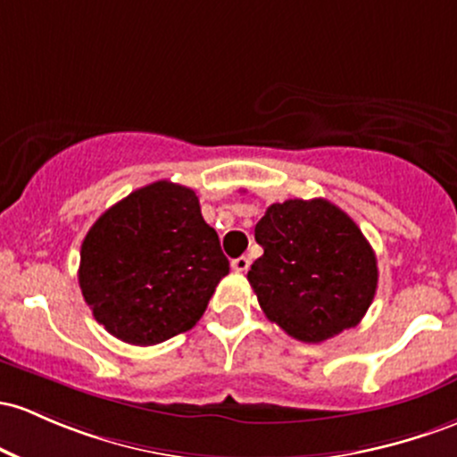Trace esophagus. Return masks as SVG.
Instances as JSON below:
<instances>
[{"label": "esophagus", "mask_w": 457, "mask_h": 457, "mask_svg": "<svg viewBox=\"0 0 457 457\" xmlns=\"http://www.w3.org/2000/svg\"><path fill=\"white\" fill-rule=\"evenodd\" d=\"M249 258L247 255H240V258H237V260H232V269L237 270V273H245V270L249 269Z\"/></svg>", "instance_id": "esophagus-1"}]
</instances>
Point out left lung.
<instances>
[{"mask_svg":"<svg viewBox=\"0 0 457 457\" xmlns=\"http://www.w3.org/2000/svg\"><path fill=\"white\" fill-rule=\"evenodd\" d=\"M264 253L247 273L269 320L302 343L355 328L378 290V258L347 212L328 199L269 205L255 225Z\"/></svg>","mask_w":457,"mask_h":457,"instance_id":"left-lung-1","label":"left lung"}]
</instances>
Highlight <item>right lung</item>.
I'll use <instances>...</instances> for the list:
<instances>
[{"mask_svg": "<svg viewBox=\"0 0 457 457\" xmlns=\"http://www.w3.org/2000/svg\"><path fill=\"white\" fill-rule=\"evenodd\" d=\"M229 273L195 190L160 179L108 208L79 252V288L93 317L138 347L188 332Z\"/></svg>", "mask_w": 457, "mask_h": 457, "instance_id": "1", "label": "right lung"}]
</instances>
